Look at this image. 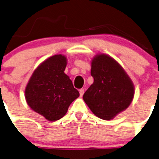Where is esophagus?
<instances>
[{"mask_svg": "<svg viewBox=\"0 0 159 159\" xmlns=\"http://www.w3.org/2000/svg\"><path fill=\"white\" fill-rule=\"evenodd\" d=\"M84 90L83 89V88H81V89H80V90H79L80 96L82 97V96H83V94H84Z\"/></svg>", "mask_w": 159, "mask_h": 159, "instance_id": "esophagus-1", "label": "esophagus"}]
</instances>
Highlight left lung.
Instances as JSON below:
<instances>
[{
    "instance_id": "left-lung-1",
    "label": "left lung",
    "mask_w": 159,
    "mask_h": 159,
    "mask_svg": "<svg viewBox=\"0 0 159 159\" xmlns=\"http://www.w3.org/2000/svg\"><path fill=\"white\" fill-rule=\"evenodd\" d=\"M93 83L85 91L83 99L95 116L113 119L131 103L134 85L119 63L106 54H98L91 61Z\"/></svg>"
}]
</instances>
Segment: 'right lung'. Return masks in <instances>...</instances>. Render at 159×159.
<instances>
[{"instance_id":"1","label":"right lung","mask_w":159,"mask_h":159,"mask_svg":"<svg viewBox=\"0 0 159 159\" xmlns=\"http://www.w3.org/2000/svg\"><path fill=\"white\" fill-rule=\"evenodd\" d=\"M66 66L65 56H51L33 71L25 89L30 107L49 121L62 118L70 104L80 95L69 77L65 74Z\"/></svg>"}]
</instances>
